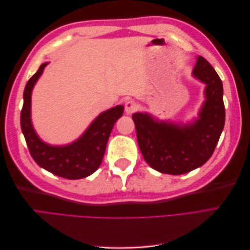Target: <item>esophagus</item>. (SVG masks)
Listing matches in <instances>:
<instances>
[{
  "label": "esophagus",
  "mask_w": 250,
  "mask_h": 250,
  "mask_svg": "<svg viewBox=\"0 0 250 250\" xmlns=\"http://www.w3.org/2000/svg\"><path fill=\"white\" fill-rule=\"evenodd\" d=\"M137 109H138V104L134 101L130 100L125 103V111L127 115H131V113H133L134 111H137Z\"/></svg>",
  "instance_id": "34e87169"
}]
</instances>
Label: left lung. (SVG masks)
Returning a JSON list of instances; mask_svg holds the SVG:
<instances>
[{"label": "left lung", "instance_id": "8db88e82", "mask_svg": "<svg viewBox=\"0 0 250 250\" xmlns=\"http://www.w3.org/2000/svg\"><path fill=\"white\" fill-rule=\"evenodd\" d=\"M193 76L206 83V98L199 119L188 125L157 122L147 113L132 120L144 160L154 170L179 175L201 167L214 153L225 122L223 85L206 59L198 56Z\"/></svg>", "mask_w": 250, "mask_h": 250}]
</instances>
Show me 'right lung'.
<instances>
[{
	"label": "right lung",
	"instance_id": "1",
	"mask_svg": "<svg viewBox=\"0 0 250 250\" xmlns=\"http://www.w3.org/2000/svg\"><path fill=\"white\" fill-rule=\"evenodd\" d=\"M47 64L48 62L42 63L26 84L24 104L21 111V131L30 154L40 167L66 179L87 177L100 167L110 132L117 120L122 117L124 106L118 105L102 112L86 131L70 145L62 147L48 145L37 137L31 123V93Z\"/></svg>",
	"mask_w": 250,
	"mask_h": 250
}]
</instances>
